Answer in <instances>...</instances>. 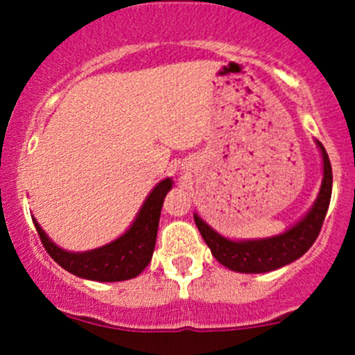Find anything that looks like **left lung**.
Returning <instances> with one entry per match:
<instances>
[{
	"label": "left lung",
	"mask_w": 355,
	"mask_h": 355,
	"mask_svg": "<svg viewBox=\"0 0 355 355\" xmlns=\"http://www.w3.org/2000/svg\"><path fill=\"white\" fill-rule=\"evenodd\" d=\"M315 145L319 146L322 165H324L319 195H317L311 210L282 234L266 239L232 240L211 229L205 220L198 217V214H193L195 223H197L205 243L209 245L211 255L223 267L240 272V274H263V272H272L288 266L294 260L300 259L312 247L322 229L332 195L331 160L319 140H315Z\"/></svg>",
	"instance_id": "obj_1"
}]
</instances>
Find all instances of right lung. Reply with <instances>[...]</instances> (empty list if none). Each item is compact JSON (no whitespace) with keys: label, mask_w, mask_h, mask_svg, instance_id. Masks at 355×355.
<instances>
[{"label":"right lung","mask_w":355,"mask_h":355,"mask_svg":"<svg viewBox=\"0 0 355 355\" xmlns=\"http://www.w3.org/2000/svg\"><path fill=\"white\" fill-rule=\"evenodd\" d=\"M172 178L158 182L145 198L128 230L113 242L93 250H64L44 234L35 218L33 223L51 259L70 274L95 282H121V280L135 279L152 260L162 207L166 193L172 190Z\"/></svg>","instance_id":"1"}]
</instances>
